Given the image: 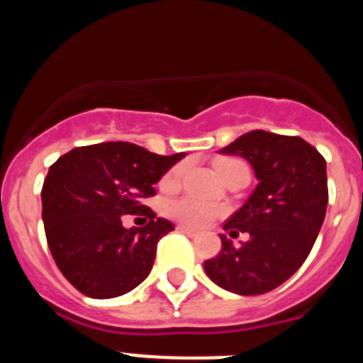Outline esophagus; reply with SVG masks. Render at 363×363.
<instances>
[{"instance_id":"esophagus-1","label":"esophagus","mask_w":363,"mask_h":363,"mask_svg":"<svg viewBox=\"0 0 363 363\" xmlns=\"http://www.w3.org/2000/svg\"><path fill=\"white\" fill-rule=\"evenodd\" d=\"M178 230H179V233L189 234V236H198V230H196V229H192V227H187V225H178Z\"/></svg>"}]
</instances>
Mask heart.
<instances>
[{"mask_svg": "<svg viewBox=\"0 0 363 363\" xmlns=\"http://www.w3.org/2000/svg\"><path fill=\"white\" fill-rule=\"evenodd\" d=\"M238 160L233 158H220L214 162V169H216L218 176H221L227 169H230L233 165H238ZM182 174H184V165H174L171 171L167 172L162 179V187L165 189H174L176 185L179 184L182 179ZM169 214L174 218H178L179 221H184L187 225L192 227H203L207 225L211 220H214L216 216L223 214V207L218 203H213V201H203L196 200V198H182V200H174L169 203L167 207Z\"/></svg>", "mask_w": 363, "mask_h": 363, "instance_id": "obj_1", "label": "heart"}]
</instances>
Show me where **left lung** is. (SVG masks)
<instances>
[{
	"label": "left lung",
	"instance_id": "1",
	"mask_svg": "<svg viewBox=\"0 0 363 363\" xmlns=\"http://www.w3.org/2000/svg\"><path fill=\"white\" fill-rule=\"evenodd\" d=\"M251 163L258 185L223 229L247 233L234 247L221 234V251L203 264L221 289L252 296L277 289L301 267L325 218L327 167L322 154L298 136L251 130L220 149Z\"/></svg>",
	"mask_w": 363,
	"mask_h": 363
}]
</instances>
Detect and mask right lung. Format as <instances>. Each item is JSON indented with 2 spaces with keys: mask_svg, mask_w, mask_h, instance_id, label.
<instances>
[{
  "mask_svg": "<svg viewBox=\"0 0 363 363\" xmlns=\"http://www.w3.org/2000/svg\"><path fill=\"white\" fill-rule=\"evenodd\" d=\"M185 152L158 156L127 142L76 147L49 169L41 189V218L52 258L85 296L105 300L129 293L149 277L160 238L174 230L142 200ZM150 218L125 230L121 216Z\"/></svg>",
  "mask_w": 363,
  "mask_h": 363,
  "instance_id": "1",
  "label": "right lung"
}]
</instances>
